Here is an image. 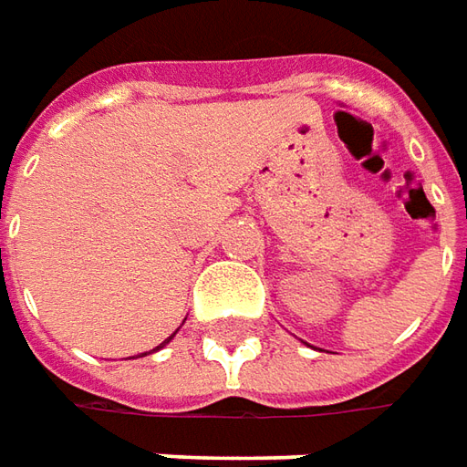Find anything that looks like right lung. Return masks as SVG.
Returning <instances> with one entry per match:
<instances>
[{
    "label": "right lung",
    "instance_id": "1",
    "mask_svg": "<svg viewBox=\"0 0 467 467\" xmlns=\"http://www.w3.org/2000/svg\"><path fill=\"white\" fill-rule=\"evenodd\" d=\"M169 339H171V337H169ZM169 339H164V344H167ZM164 344H161V347H164ZM161 347H156V349H161ZM140 358H143V355H140Z\"/></svg>",
    "mask_w": 467,
    "mask_h": 467
}]
</instances>
